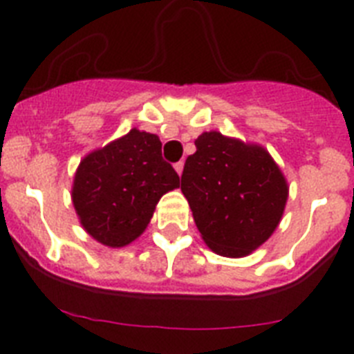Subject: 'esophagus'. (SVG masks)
<instances>
[{"instance_id": "obj_1", "label": "esophagus", "mask_w": 354, "mask_h": 354, "mask_svg": "<svg viewBox=\"0 0 354 354\" xmlns=\"http://www.w3.org/2000/svg\"><path fill=\"white\" fill-rule=\"evenodd\" d=\"M183 170H184V162L179 161V162H175V171L179 175H183Z\"/></svg>"}]
</instances>
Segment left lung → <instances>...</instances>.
Listing matches in <instances>:
<instances>
[{
	"label": "left lung",
	"mask_w": 354,
	"mask_h": 354,
	"mask_svg": "<svg viewBox=\"0 0 354 354\" xmlns=\"http://www.w3.org/2000/svg\"><path fill=\"white\" fill-rule=\"evenodd\" d=\"M180 189L205 245L223 257H246L282 220L289 186L270 152L218 131L195 140Z\"/></svg>",
	"instance_id": "8db88e82"
}]
</instances>
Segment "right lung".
I'll list each match as a JSON object with an SVG mask.
<instances>
[{"label":"right lung","instance_id":"right-lung-1","mask_svg":"<svg viewBox=\"0 0 354 354\" xmlns=\"http://www.w3.org/2000/svg\"><path fill=\"white\" fill-rule=\"evenodd\" d=\"M179 186L158 136L131 129L84 156L74 175L72 204L93 239L120 248L142 236L159 198Z\"/></svg>","mask_w":354,"mask_h":354}]
</instances>
